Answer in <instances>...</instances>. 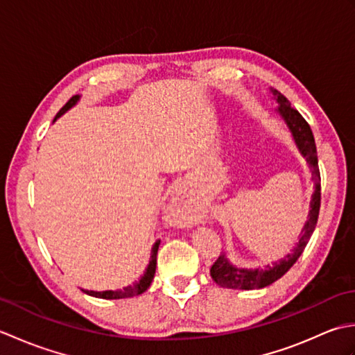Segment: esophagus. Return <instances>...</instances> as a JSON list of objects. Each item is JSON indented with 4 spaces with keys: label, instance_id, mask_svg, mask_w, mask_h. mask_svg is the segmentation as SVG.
<instances>
[{
    "label": "esophagus",
    "instance_id": "obj_1",
    "mask_svg": "<svg viewBox=\"0 0 355 355\" xmlns=\"http://www.w3.org/2000/svg\"><path fill=\"white\" fill-rule=\"evenodd\" d=\"M166 220H168L172 225L187 227V225L192 224V215L183 200L173 198L168 205V207H166Z\"/></svg>",
    "mask_w": 355,
    "mask_h": 355
}]
</instances>
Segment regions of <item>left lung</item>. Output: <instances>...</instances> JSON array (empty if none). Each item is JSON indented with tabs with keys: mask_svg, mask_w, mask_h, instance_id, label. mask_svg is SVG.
I'll return each instance as SVG.
<instances>
[{
	"mask_svg": "<svg viewBox=\"0 0 355 355\" xmlns=\"http://www.w3.org/2000/svg\"><path fill=\"white\" fill-rule=\"evenodd\" d=\"M271 93H273L275 99L279 105V116L282 117L285 125L288 126L299 153L306 158V163L310 164L311 168V175L314 180V193L310 202V214H308V220L304 225L302 233L299 235V243L293 248L291 253L286 254L285 258L279 262H273L271 266L254 270L238 268L235 266H232L224 253L218 256L214 266L210 267V276H212V279L218 285L224 286V288L254 290L263 288V286L277 281L279 277H282L286 271L293 267V263L299 259V256L302 254L304 248L306 247L308 241H310L315 229V224H318L320 210V172L318 162V149H315L313 131L310 125L306 123V120L300 116V112L291 108V103L284 94L279 93L277 89H271Z\"/></svg>",
	"mask_w": 355,
	"mask_h": 355,
	"instance_id": "obj_1",
	"label": "left lung"
}]
</instances>
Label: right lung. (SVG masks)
<instances>
[{"mask_svg": "<svg viewBox=\"0 0 355 355\" xmlns=\"http://www.w3.org/2000/svg\"><path fill=\"white\" fill-rule=\"evenodd\" d=\"M80 96H73L71 99L67 102L64 107L61 108V111L58 112L55 120L58 117H61L65 111H69L73 105H76L79 101ZM158 245H160V241H157L154 244L153 250H150V261L148 263V267L145 270V275L140 277L139 282H135L134 285H128L122 290H108V291H92V290H84L85 294H89L93 297H101V299H125V297H132V296H139L143 291H146L149 288L150 282H153L154 275H155V267H157V252H158Z\"/></svg>", "mask_w": 355, "mask_h": 355, "instance_id": "obj_1", "label": "right lung"}]
</instances>
